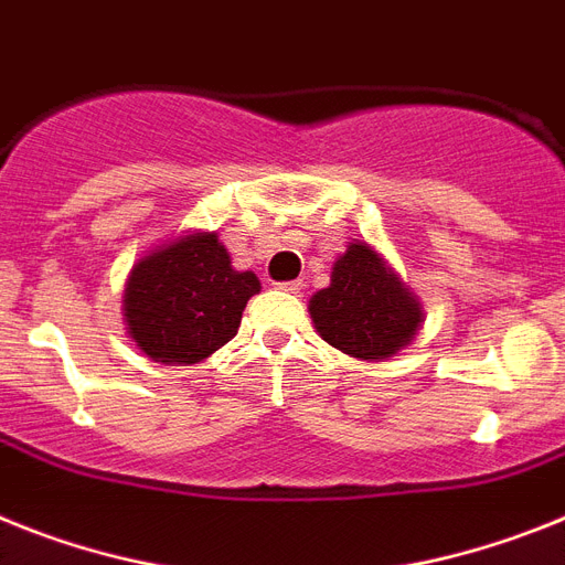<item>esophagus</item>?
Instances as JSON below:
<instances>
[{"mask_svg":"<svg viewBox=\"0 0 565 565\" xmlns=\"http://www.w3.org/2000/svg\"><path fill=\"white\" fill-rule=\"evenodd\" d=\"M279 288H282V291H288V294H300L302 282H300V279H291V282H279Z\"/></svg>","mask_w":565,"mask_h":565,"instance_id":"esophagus-1","label":"esophagus"}]
</instances>
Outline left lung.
<instances>
[{
  "instance_id": "obj_1",
  "label": "left lung",
  "mask_w": 565,
  "mask_h": 565,
  "mask_svg": "<svg viewBox=\"0 0 565 565\" xmlns=\"http://www.w3.org/2000/svg\"><path fill=\"white\" fill-rule=\"evenodd\" d=\"M308 311L322 340L342 354L380 363L412 345L423 329V302L369 243H349L331 282L311 294Z\"/></svg>"
}]
</instances>
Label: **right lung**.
Returning <instances> with one entry per match:
<instances>
[{"label": "right lung", "mask_w": 565, "mask_h": 565, "mask_svg": "<svg viewBox=\"0 0 565 565\" xmlns=\"http://www.w3.org/2000/svg\"><path fill=\"white\" fill-rule=\"evenodd\" d=\"M259 288L257 274L231 265L216 231H185L134 263L122 294L125 329L153 363H202L234 340Z\"/></svg>", "instance_id": "right-lung-1"}]
</instances>
